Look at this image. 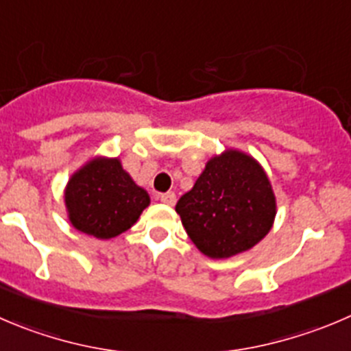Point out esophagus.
I'll return each instance as SVG.
<instances>
[{
    "mask_svg": "<svg viewBox=\"0 0 351 351\" xmlns=\"http://www.w3.org/2000/svg\"><path fill=\"white\" fill-rule=\"evenodd\" d=\"M158 198H160V202H162V203H165V205L172 206L173 203H176V193H172V191L162 193V195H160Z\"/></svg>",
    "mask_w": 351,
    "mask_h": 351,
    "instance_id": "esophagus-1",
    "label": "esophagus"
}]
</instances>
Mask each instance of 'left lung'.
Masks as SVG:
<instances>
[{
  "label": "left lung",
  "mask_w": 351,
  "mask_h": 351,
  "mask_svg": "<svg viewBox=\"0 0 351 351\" xmlns=\"http://www.w3.org/2000/svg\"><path fill=\"white\" fill-rule=\"evenodd\" d=\"M186 232L210 258L253 248L270 231L276 198L262 167L236 149L213 156L176 205Z\"/></svg>",
  "instance_id": "8db88e82"
}]
</instances>
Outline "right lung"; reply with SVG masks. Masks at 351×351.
<instances>
[{"instance_id": "obj_1", "label": "right lung", "mask_w": 351, "mask_h": 351, "mask_svg": "<svg viewBox=\"0 0 351 351\" xmlns=\"http://www.w3.org/2000/svg\"><path fill=\"white\" fill-rule=\"evenodd\" d=\"M69 219L77 231L110 239L128 231L149 205L117 158H96L72 176L65 189Z\"/></svg>"}]
</instances>
